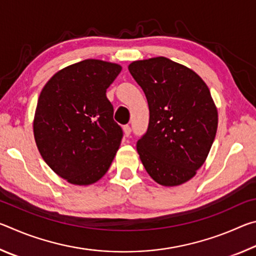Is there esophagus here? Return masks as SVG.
<instances>
[{"label":"esophagus","instance_id":"1","mask_svg":"<svg viewBox=\"0 0 256 256\" xmlns=\"http://www.w3.org/2000/svg\"><path fill=\"white\" fill-rule=\"evenodd\" d=\"M123 131H124V134H125V136H130V134H131V126H130V125H124L123 126Z\"/></svg>","mask_w":256,"mask_h":256}]
</instances>
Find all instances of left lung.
<instances>
[{
	"mask_svg": "<svg viewBox=\"0 0 256 256\" xmlns=\"http://www.w3.org/2000/svg\"><path fill=\"white\" fill-rule=\"evenodd\" d=\"M128 71L149 105V126L136 150L162 186L190 180L204 164L218 128L210 90L190 68L164 56L132 62Z\"/></svg>",
	"mask_w": 256,
	"mask_h": 256,
	"instance_id": "8db88e82",
	"label": "left lung"
}]
</instances>
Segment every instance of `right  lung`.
<instances>
[{"instance_id": "obj_1", "label": "right lung", "mask_w": 256, "mask_h": 256, "mask_svg": "<svg viewBox=\"0 0 256 256\" xmlns=\"http://www.w3.org/2000/svg\"><path fill=\"white\" fill-rule=\"evenodd\" d=\"M120 70L116 63L84 60L55 73L42 90L34 141L50 170L68 183H96L118 152L123 131L106 90Z\"/></svg>"}]
</instances>
